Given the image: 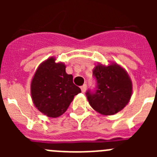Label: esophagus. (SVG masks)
Here are the masks:
<instances>
[{
	"mask_svg": "<svg viewBox=\"0 0 157 157\" xmlns=\"http://www.w3.org/2000/svg\"><path fill=\"white\" fill-rule=\"evenodd\" d=\"M86 87H87L86 84H84V85L82 86H81V90H82V93H85V92H86Z\"/></svg>",
	"mask_w": 157,
	"mask_h": 157,
	"instance_id": "obj_1",
	"label": "esophagus"
}]
</instances>
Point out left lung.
Returning <instances> with one entry per match:
<instances>
[{"label":"left lung","mask_w":157,"mask_h":157,"mask_svg":"<svg viewBox=\"0 0 157 157\" xmlns=\"http://www.w3.org/2000/svg\"><path fill=\"white\" fill-rule=\"evenodd\" d=\"M93 74L98 80L95 94L87 92L89 104L103 116H112L123 110L133 92L131 78L127 71L116 62L95 65Z\"/></svg>","instance_id":"8db88e82"}]
</instances>
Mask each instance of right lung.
I'll return each mask as SVG.
<instances>
[{
	"label": "right lung",
	"mask_w": 157,
	"mask_h": 157,
	"mask_svg": "<svg viewBox=\"0 0 157 157\" xmlns=\"http://www.w3.org/2000/svg\"><path fill=\"white\" fill-rule=\"evenodd\" d=\"M54 56L41 62L32 78L30 94L36 109L48 117L63 115L74 99L81 93L73 83V76L67 74L66 65L56 62Z\"/></svg>",
	"instance_id": "right-lung-1"
}]
</instances>
